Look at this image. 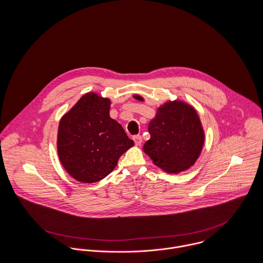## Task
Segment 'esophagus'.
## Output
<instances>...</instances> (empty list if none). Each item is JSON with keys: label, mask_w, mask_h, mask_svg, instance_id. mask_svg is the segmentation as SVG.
I'll use <instances>...</instances> for the list:
<instances>
[{"label": "esophagus", "mask_w": 263, "mask_h": 263, "mask_svg": "<svg viewBox=\"0 0 263 263\" xmlns=\"http://www.w3.org/2000/svg\"><path fill=\"white\" fill-rule=\"evenodd\" d=\"M133 140H134L136 146H141V144H142V142H143L141 136H134V137H133Z\"/></svg>", "instance_id": "1"}]
</instances>
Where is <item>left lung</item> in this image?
I'll return each mask as SVG.
<instances>
[{
  "label": "left lung",
  "instance_id": "8db88e82",
  "mask_svg": "<svg viewBox=\"0 0 263 263\" xmlns=\"http://www.w3.org/2000/svg\"><path fill=\"white\" fill-rule=\"evenodd\" d=\"M135 99L144 102L143 96ZM151 138L143 151L166 173L178 174L192 167L204 145V129L195 108L182 100H167L157 108L148 126Z\"/></svg>",
  "mask_w": 263,
  "mask_h": 263
}]
</instances>
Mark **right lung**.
Instances as JSON below:
<instances>
[{
    "mask_svg": "<svg viewBox=\"0 0 263 263\" xmlns=\"http://www.w3.org/2000/svg\"><path fill=\"white\" fill-rule=\"evenodd\" d=\"M110 105L109 98L88 92L60 120L58 156L79 182L102 180L114 170L119 157L134 147L122 126L110 117Z\"/></svg>",
    "mask_w": 263,
    "mask_h": 263,
    "instance_id": "1",
    "label": "right lung"
}]
</instances>
